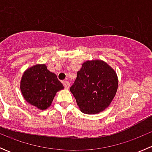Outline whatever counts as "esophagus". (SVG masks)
I'll use <instances>...</instances> for the list:
<instances>
[{"instance_id":"esophagus-1","label":"esophagus","mask_w":152,"mask_h":152,"mask_svg":"<svg viewBox=\"0 0 152 152\" xmlns=\"http://www.w3.org/2000/svg\"><path fill=\"white\" fill-rule=\"evenodd\" d=\"M62 83H63L64 86H65V87L66 89H68L69 87H70V83H69L68 81H63V82H62Z\"/></svg>"}]
</instances>
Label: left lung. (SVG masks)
<instances>
[{
    "instance_id": "8db88e82",
    "label": "left lung",
    "mask_w": 152,
    "mask_h": 152,
    "mask_svg": "<svg viewBox=\"0 0 152 152\" xmlns=\"http://www.w3.org/2000/svg\"><path fill=\"white\" fill-rule=\"evenodd\" d=\"M118 87V79L114 69L107 62L96 59L82 64L70 90L82 113L97 114L110 106Z\"/></svg>"
}]
</instances>
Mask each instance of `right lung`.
I'll return each instance as SVG.
<instances>
[{
	"label": "right lung",
	"mask_w": 152,
	"mask_h": 152,
	"mask_svg": "<svg viewBox=\"0 0 152 152\" xmlns=\"http://www.w3.org/2000/svg\"><path fill=\"white\" fill-rule=\"evenodd\" d=\"M64 88L56 75L50 72L45 64H38L27 69L20 81L23 96L31 105L46 110L51 105L56 93Z\"/></svg>",
	"instance_id": "right-lung-1"
}]
</instances>
